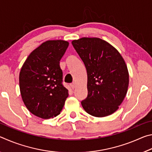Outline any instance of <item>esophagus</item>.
Returning <instances> with one entry per match:
<instances>
[{
	"label": "esophagus",
	"mask_w": 152,
	"mask_h": 152,
	"mask_svg": "<svg viewBox=\"0 0 152 152\" xmlns=\"http://www.w3.org/2000/svg\"><path fill=\"white\" fill-rule=\"evenodd\" d=\"M75 86H76V85H75V83H74V82H73V83L70 84V87H71V88H72V89H74V88H75Z\"/></svg>",
	"instance_id": "1"
}]
</instances>
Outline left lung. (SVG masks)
<instances>
[{
    "mask_svg": "<svg viewBox=\"0 0 152 152\" xmlns=\"http://www.w3.org/2000/svg\"><path fill=\"white\" fill-rule=\"evenodd\" d=\"M84 64L88 96L81 102L94 117L110 115L119 109L129 86L127 67L119 51L100 38L82 37L72 42Z\"/></svg>",
    "mask_w": 152,
    "mask_h": 152,
    "instance_id": "left-lung-1",
    "label": "left lung"
}]
</instances>
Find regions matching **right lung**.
I'll return each instance as SVG.
<instances>
[{"label": "right lung", "instance_id": "right-lung-1", "mask_svg": "<svg viewBox=\"0 0 152 152\" xmlns=\"http://www.w3.org/2000/svg\"><path fill=\"white\" fill-rule=\"evenodd\" d=\"M63 40H50L33 50L19 74L23 101L35 116L50 119L60 113L68 96L62 84L60 61L68 47Z\"/></svg>", "mask_w": 152, "mask_h": 152}]
</instances>
